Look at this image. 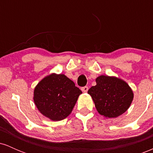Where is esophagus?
<instances>
[{
  "instance_id": "obj_1",
  "label": "esophagus",
  "mask_w": 153,
  "mask_h": 153,
  "mask_svg": "<svg viewBox=\"0 0 153 153\" xmlns=\"http://www.w3.org/2000/svg\"><path fill=\"white\" fill-rule=\"evenodd\" d=\"M81 90H82V91L83 93H86L88 91V86H84V87H82V88H81Z\"/></svg>"
}]
</instances>
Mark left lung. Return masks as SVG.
Listing matches in <instances>:
<instances>
[{
    "label": "left lung",
    "mask_w": 153,
    "mask_h": 153,
    "mask_svg": "<svg viewBox=\"0 0 153 153\" xmlns=\"http://www.w3.org/2000/svg\"><path fill=\"white\" fill-rule=\"evenodd\" d=\"M96 82V85L91 87L88 94L92 97L100 114L116 118L129 108L134 94L127 82L108 75L98 77Z\"/></svg>",
    "instance_id": "1"
}]
</instances>
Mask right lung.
I'll return each instance as SVG.
<instances>
[{
    "mask_svg": "<svg viewBox=\"0 0 153 153\" xmlns=\"http://www.w3.org/2000/svg\"><path fill=\"white\" fill-rule=\"evenodd\" d=\"M82 91L63 74L52 73L35 88L34 101L38 110L52 121L65 119L74 108Z\"/></svg>",
    "mask_w": 153,
    "mask_h": 153,
    "instance_id": "right-lung-1",
    "label": "right lung"
}]
</instances>
